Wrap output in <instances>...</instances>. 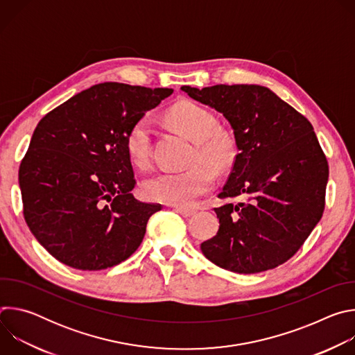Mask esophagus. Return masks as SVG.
I'll list each match as a JSON object with an SVG mask.
<instances>
[{
	"mask_svg": "<svg viewBox=\"0 0 355 355\" xmlns=\"http://www.w3.org/2000/svg\"><path fill=\"white\" fill-rule=\"evenodd\" d=\"M175 212H178L184 218H189V216L195 215V211L193 209H188V208H175Z\"/></svg>",
	"mask_w": 355,
	"mask_h": 355,
	"instance_id": "esophagus-1",
	"label": "esophagus"
}]
</instances>
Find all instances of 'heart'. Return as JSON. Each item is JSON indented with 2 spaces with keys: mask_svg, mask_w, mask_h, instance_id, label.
<instances>
[{
  "mask_svg": "<svg viewBox=\"0 0 355 355\" xmlns=\"http://www.w3.org/2000/svg\"><path fill=\"white\" fill-rule=\"evenodd\" d=\"M168 119L175 129L193 140L189 156L191 166L181 171H160L144 182L146 195L162 204L191 207L208 193L216 181V171H227L236 162L237 144L234 137L218 128L211 111L192 101H180L168 111ZM151 121L148 116L136 119L129 128L125 146L130 162L146 167L151 156Z\"/></svg>",
  "mask_w": 355,
  "mask_h": 355,
  "instance_id": "b5f03b06",
  "label": "heart"
}]
</instances>
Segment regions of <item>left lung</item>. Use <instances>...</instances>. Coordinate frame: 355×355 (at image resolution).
<instances>
[{
  "mask_svg": "<svg viewBox=\"0 0 355 355\" xmlns=\"http://www.w3.org/2000/svg\"><path fill=\"white\" fill-rule=\"evenodd\" d=\"M230 123L237 157L215 208L216 236L200 244L218 267L257 274L288 261L324 211L329 164L312 123L271 89L254 84L181 87Z\"/></svg>",
  "mask_w": 355,
  "mask_h": 355,
  "instance_id": "left-lung-1",
  "label": "left lung"
}]
</instances>
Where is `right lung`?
I'll use <instances>...</instances> for the list:
<instances>
[{"label": "right lung", "instance_id": "right-lung-1", "mask_svg": "<svg viewBox=\"0 0 355 355\" xmlns=\"http://www.w3.org/2000/svg\"><path fill=\"white\" fill-rule=\"evenodd\" d=\"M173 94L101 83L37 123L19 166L24 218L60 263L98 271L129 259L160 204L137 200L125 137L132 123Z\"/></svg>", "mask_w": 355, "mask_h": 355}]
</instances>
